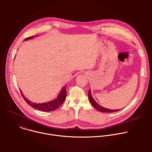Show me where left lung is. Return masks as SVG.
Here are the masks:
<instances>
[{"instance_id": "8db88e82", "label": "left lung", "mask_w": 152, "mask_h": 152, "mask_svg": "<svg viewBox=\"0 0 152 152\" xmlns=\"http://www.w3.org/2000/svg\"><path fill=\"white\" fill-rule=\"evenodd\" d=\"M88 99H89V100H90V103H91V104L96 108V109H97L98 111H99L102 113H113V112H115V111H118L120 110V109L119 110H115L107 109V108H105V107H102V106L99 105L93 99V97L91 95V90H90L89 91H88Z\"/></svg>"}]
</instances>
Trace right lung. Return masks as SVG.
<instances>
[{
	"label": "right lung",
	"instance_id": "obj_1",
	"mask_svg": "<svg viewBox=\"0 0 152 152\" xmlns=\"http://www.w3.org/2000/svg\"><path fill=\"white\" fill-rule=\"evenodd\" d=\"M37 36V35H36ZM34 37V36H32L28 38H26L25 40H28L29 39H32ZM66 85H65L64 87L61 89L59 95L57 96V98L55 99L54 100L46 102V103H37L34 102H32L29 100H28L24 94H23L22 91L20 90L21 94L22 95L23 97L24 98L25 100L28 103L30 106H31L32 107H34V109L42 111H45V112H49V111H52L54 110H56L57 108H58L61 104L64 102L65 99L66 98V95H67V92H66Z\"/></svg>",
	"mask_w": 152,
	"mask_h": 152
}]
</instances>
